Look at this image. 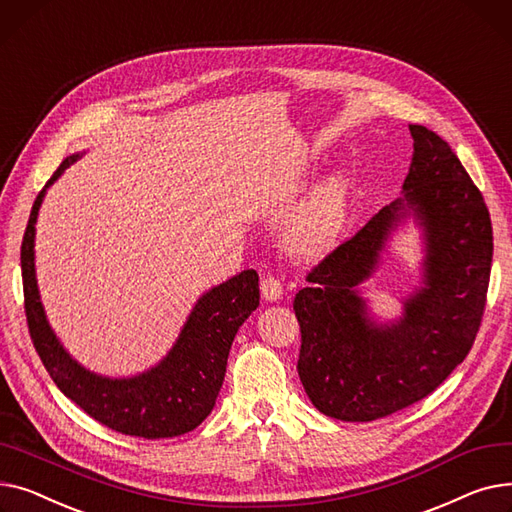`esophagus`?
<instances>
[{"mask_svg":"<svg viewBox=\"0 0 512 512\" xmlns=\"http://www.w3.org/2000/svg\"><path fill=\"white\" fill-rule=\"evenodd\" d=\"M260 291H262V297L268 299V302H277V299L283 295V283L273 275H266L260 281Z\"/></svg>","mask_w":512,"mask_h":512,"instance_id":"esophagus-1","label":"esophagus"}]
</instances>
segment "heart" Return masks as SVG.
<instances>
[{
	"mask_svg": "<svg viewBox=\"0 0 512 512\" xmlns=\"http://www.w3.org/2000/svg\"><path fill=\"white\" fill-rule=\"evenodd\" d=\"M349 213V184L337 175L316 188L310 202L293 221L289 244L293 252L318 258L333 250L343 235Z\"/></svg>",
	"mask_w": 512,
	"mask_h": 512,
	"instance_id": "heart-1",
	"label": "heart"
}]
</instances>
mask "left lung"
<instances>
[{"mask_svg":"<svg viewBox=\"0 0 512 512\" xmlns=\"http://www.w3.org/2000/svg\"><path fill=\"white\" fill-rule=\"evenodd\" d=\"M409 132L403 198L312 266L310 287L293 299L299 380L314 407L341 422H372L434 393L467 357L486 310L494 237L484 196L448 142L426 126ZM407 212L427 227V287L397 325L374 327L354 287Z\"/></svg>","mask_w":512,"mask_h":512,"instance_id":"8db88e82","label":"left lung"}]
</instances>
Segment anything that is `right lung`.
Here are the masks:
<instances>
[{"label": "right lung", "instance_id": "obj_1", "mask_svg": "<svg viewBox=\"0 0 512 512\" xmlns=\"http://www.w3.org/2000/svg\"><path fill=\"white\" fill-rule=\"evenodd\" d=\"M74 161L70 157L59 165L45 188ZM43 196L45 190L30 210L20 264L28 333L51 380L86 415L119 434L157 440L192 432L215 407L237 328L260 304L256 270H244L202 295L175 347L157 368L136 378H101L78 366L59 345L39 302L33 246Z\"/></svg>", "mask_w": 512, "mask_h": 512}]
</instances>
